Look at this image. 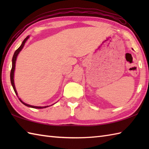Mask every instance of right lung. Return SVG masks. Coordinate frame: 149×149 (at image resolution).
<instances>
[{
	"label": "right lung",
	"instance_id": "obj_1",
	"mask_svg": "<svg viewBox=\"0 0 149 149\" xmlns=\"http://www.w3.org/2000/svg\"><path fill=\"white\" fill-rule=\"evenodd\" d=\"M29 38V36H27L26 38L24 39V40L22 42L21 45L20 46V47L16 50V51L15 52L14 54H13V58H12V68H11V73H10V79H11V85L13 88V90L15 91V92L16 93V95H17V97H18V93L17 91V90H16V88H15V83H14V73H15V64H16V61H17V56L18 55V54L20 53V52L21 51V50H22V49H23V47L25 45V43H26V42L27 41V40ZM19 100H20V102L24 104L25 106H26L27 107H32V108H35V109H42V108H45V107H47L49 106H52L54 105V104H52V105L50 106H31V105H29V104H27L26 103L24 102L23 101H22L20 98L18 97Z\"/></svg>",
	"mask_w": 149,
	"mask_h": 149
}]
</instances>
